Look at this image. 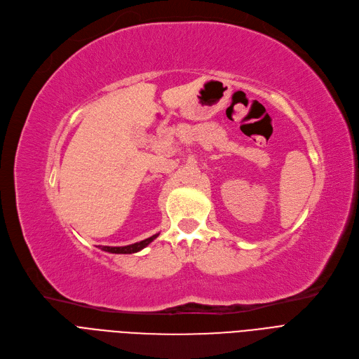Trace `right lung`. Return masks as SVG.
<instances>
[{"instance_id":"add662e5","label":"right lung","mask_w":359,"mask_h":359,"mask_svg":"<svg viewBox=\"0 0 359 359\" xmlns=\"http://www.w3.org/2000/svg\"><path fill=\"white\" fill-rule=\"evenodd\" d=\"M159 236V233L147 238L144 241H140V242H136V243H132V245H128V246H98L101 250H105V252H110V254H135V252H139L142 250L143 248H146L147 245H149L154 239H156Z\"/></svg>"}]
</instances>
